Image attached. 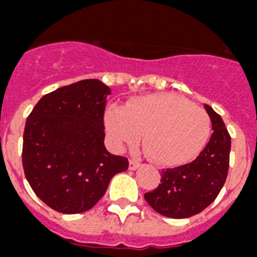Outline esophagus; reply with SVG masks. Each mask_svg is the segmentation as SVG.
I'll list each match as a JSON object with an SVG mask.
<instances>
[{
  "instance_id": "esophagus-1",
  "label": "esophagus",
  "mask_w": 257,
  "mask_h": 257,
  "mask_svg": "<svg viewBox=\"0 0 257 257\" xmlns=\"http://www.w3.org/2000/svg\"><path fill=\"white\" fill-rule=\"evenodd\" d=\"M140 166H141L140 161L134 160V159H131V160H129V169H131V170H136V169L140 168Z\"/></svg>"
}]
</instances>
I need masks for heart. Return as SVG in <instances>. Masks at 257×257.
I'll use <instances>...</instances> for the list:
<instances>
[{
	"label": "heart",
	"instance_id": "1",
	"mask_svg": "<svg viewBox=\"0 0 257 257\" xmlns=\"http://www.w3.org/2000/svg\"><path fill=\"white\" fill-rule=\"evenodd\" d=\"M105 125L119 145L134 143L143 134V147L156 163L177 165L202 150L211 121L203 108L184 97L156 93L138 97L123 110L108 108Z\"/></svg>",
	"mask_w": 257,
	"mask_h": 257
}]
</instances>
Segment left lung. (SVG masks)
Segmentation results:
<instances>
[{
  "instance_id": "8db88e82",
  "label": "left lung",
  "mask_w": 257,
  "mask_h": 257,
  "mask_svg": "<svg viewBox=\"0 0 257 257\" xmlns=\"http://www.w3.org/2000/svg\"><path fill=\"white\" fill-rule=\"evenodd\" d=\"M214 132L195 160L164 169L161 183L145 193V200L159 214L184 219L206 209L218 197L229 169L230 136L223 119L205 105Z\"/></svg>"
}]
</instances>
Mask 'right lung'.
Wrapping results in <instances>:
<instances>
[{"label":"right lung","mask_w":257,"mask_h":257,"mask_svg":"<svg viewBox=\"0 0 257 257\" xmlns=\"http://www.w3.org/2000/svg\"><path fill=\"white\" fill-rule=\"evenodd\" d=\"M110 88L85 79L45 94L27 117L23 169L43 202L62 214L84 212L105 195L128 159L111 155L105 140L106 97Z\"/></svg>","instance_id":"obj_1"}]
</instances>
